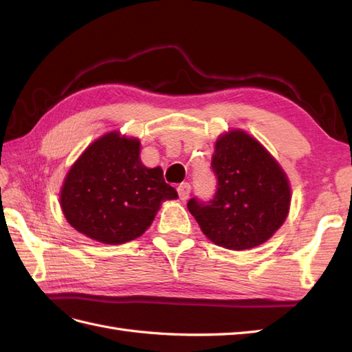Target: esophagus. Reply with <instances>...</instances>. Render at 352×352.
I'll return each instance as SVG.
<instances>
[{
  "instance_id": "34e87169",
  "label": "esophagus",
  "mask_w": 352,
  "mask_h": 352,
  "mask_svg": "<svg viewBox=\"0 0 352 352\" xmlns=\"http://www.w3.org/2000/svg\"><path fill=\"white\" fill-rule=\"evenodd\" d=\"M177 194H179V198L182 199V201L188 199V197H189V194H190V185H189L188 182L180 184V185L177 186Z\"/></svg>"
}]
</instances>
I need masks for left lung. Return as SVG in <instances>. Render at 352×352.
<instances>
[{"label": "left lung", "mask_w": 352, "mask_h": 352, "mask_svg": "<svg viewBox=\"0 0 352 352\" xmlns=\"http://www.w3.org/2000/svg\"><path fill=\"white\" fill-rule=\"evenodd\" d=\"M211 167L217 177L214 197L188 201L202 233L235 251L272 238L291 204L289 180L279 163L247 132L233 129L219 136Z\"/></svg>", "instance_id": "8db88e82"}]
</instances>
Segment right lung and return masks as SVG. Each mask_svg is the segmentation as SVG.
I'll return each mask as SVG.
<instances>
[{
    "instance_id": "add662e5",
    "label": "right lung",
    "mask_w": 352,
    "mask_h": 352,
    "mask_svg": "<svg viewBox=\"0 0 352 352\" xmlns=\"http://www.w3.org/2000/svg\"><path fill=\"white\" fill-rule=\"evenodd\" d=\"M140 146L136 138L110 132L70 167L60 204L78 232L109 245L133 241L150 228L163 201L177 198L162 167L141 163Z\"/></svg>"
}]
</instances>
